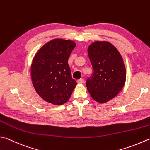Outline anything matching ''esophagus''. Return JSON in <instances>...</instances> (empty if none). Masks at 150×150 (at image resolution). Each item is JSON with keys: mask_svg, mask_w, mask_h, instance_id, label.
Instances as JSON below:
<instances>
[{"mask_svg": "<svg viewBox=\"0 0 150 150\" xmlns=\"http://www.w3.org/2000/svg\"><path fill=\"white\" fill-rule=\"evenodd\" d=\"M77 83H79V84H82V83H84V79H79V80L77 81Z\"/></svg>", "mask_w": 150, "mask_h": 150, "instance_id": "1", "label": "esophagus"}]
</instances>
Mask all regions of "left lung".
Instances as JSON below:
<instances>
[{
	"instance_id": "left-lung-1",
	"label": "left lung",
	"mask_w": 150,
	"mask_h": 150,
	"mask_svg": "<svg viewBox=\"0 0 150 150\" xmlns=\"http://www.w3.org/2000/svg\"><path fill=\"white\" fill-rule=\"evenodd\" d=\"M93 72L86 82L87 90L97 102L104 103L118 94L126 80L122 57L112 43L97 41L88 48Z\"/></svg>"
}]
</instances>
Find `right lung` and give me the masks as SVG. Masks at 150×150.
I'll return each mask as SVG.
<instances>
[{"mask_svg":"<svg viewBox=\"0 0 150 150\" xmlns=\"http://www.w3.org/2000/svg\"><path fill=\"white\" fill-rule=\"evenodd\" d=\"M75 46L71 40L54 39L36 52L31 65V78L35 90L44 101L62 105L69 99L77 84L68 65Z\"/></svg>","mask_w":150,"mask_h":150,"instance_id":"obj_1","label":"right lung"}]
</instances>
